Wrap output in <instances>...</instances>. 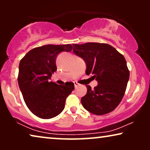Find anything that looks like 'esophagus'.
Instances as JSON below:
<instances>
[{
	"instance_id": "obj_1",
	"label": "esophagus",
	"mask_w": 150,
	"mask_h": 150,
	"mask_svg": "<svg viewBox=\"0 0 150 150\" xmlns=\"http://www.w3.org/2000/svg\"><path fill=\"white\" fill-rule=\"evenodd\" d=\"M74 87H75V88H78V87H79L80 85H80V84L77 83L76 82H74Z\"/></svg>"
}]
</instances>
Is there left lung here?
Here are the masks:
<instances>
[{
	"mask_svg": "<svg viewBox=\"0 0 150 150\" xmlns=\"http://www.w3.org/2000/svg\"><path fill=\"white\" fill-rule=\"evenodd\" d=\"M73 46L74 53L85 61L86 74L93 76L98 83L93 89L86 85L82 105L97 115L112 111L122 101L130 77L124 57L107 44L89 42Z\"/></svg>",
	"mask_w": 150,
	"mask_h": 150,
	"instance_id": "left-lung-1",
	"label": "left lung"
}]
</instances>
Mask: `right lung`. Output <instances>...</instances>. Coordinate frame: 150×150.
I'll use <instances>...</instances> for the list:
<instances>
[{
	"instance_id": "1",
	"label": "right lung",
	"mask_w": 150,
	"mask_h": 150,
	"mask_svg": "<svg viewBox=\"0 0 150 150\" xmlns=\"http://www.w3.org/2000/svg\"><path fill=\"white\" fill-rule=\"evenodd\" d=\"M71 50L70 44L45 45L32 49L20 61V89L27 107L38 117L50 119L60 114L67 97L74 89L71 82L59 85L50 81L57 71V55Z\"/></svg>"
}]
</instances>
